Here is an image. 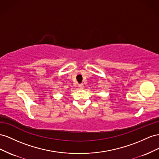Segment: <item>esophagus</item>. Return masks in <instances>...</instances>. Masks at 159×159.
Segmentation results:
<instances>
[{
  "instance_id": "1",
  "label": "esophagus",
  "mask_w": 159,
  "mask_h": 159,
  "mask_svg": "<svg viewBox=\"0 0 159 159\" xmlns=\"http://www.w3.org/2000/svg\"><path fill=\"white\" fill-rule=\"evenodd\" d=\"M79 89H83V88H84V84H83V83L79 84Z\"/></svg>"
}]
</instances>
